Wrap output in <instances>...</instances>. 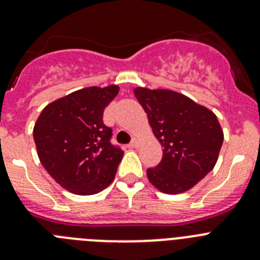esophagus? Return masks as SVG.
Here are the masks:
<instances>
[{
    "instance_id": "1",
    "label": "esophagus",
    "mask_w": 260,
    "mask_h": 260,
    "mask_svg": "<svg viewBox=\"0 0 260 260\" xmlns=\"http://www.w3.org/2000/svg\"><path fill=\"white\" fill-rule=\"evenodd\" d=\"M139 144H141V141L139 139H137V138H134L132 141V143L128 144V148H138L139 147Z\"/></svg>"
}]
</instances>
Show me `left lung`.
I'll list each match as a JSON object with an SVG mask.
<instances>
[{
  "instance_id": "1",
  "label": "left lung",
  "mask_w": 260,
  "mask_h": 260,
  "mask_svg": "<svg viewBox=\"0 0 260 260\" xmlns=\"http://www.w3.org/2000/svg\"><path fill=\"white\" fill-rule=\"evenodd\" d=\"M134 95L162 146V158L147 169L148 181L164 194L189 191L217 162L224 133L212 110L172 89L135 87Z\"/></svg>"
}]
</instances>
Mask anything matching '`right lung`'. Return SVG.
<instances>
[{
    "mask_svg": "<svg viewBox=\"0 0 260 260\" xmlns=\"http://www.w3.org/2000/svg\"><path fill=\"white\" fill-rule=\"evenodd\" d=\"M119 87H86L43 109L34 126L38 156L45 171L68 191L93 195L116 176L123 151L109 142L112 130L103 113Z\"/></svg>",
    "mask_w": 260,
    "mask_h": 260,
    "instance_id": "obj_1",
    "label": "right lung"
}]
</instances>
